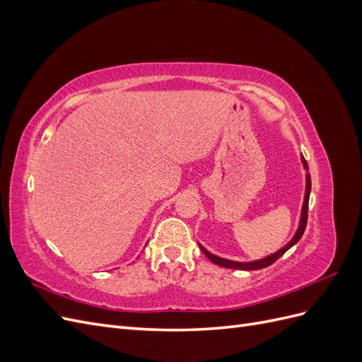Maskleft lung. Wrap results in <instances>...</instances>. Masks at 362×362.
Instances as JSON below:
<instances>
[{
    "mask_svg": "<svg viewBox=\"0 0 362 362\" xmlns=\"http://www.w3.org/2000/svg\"><path fill=\"white\" fill-rule=\"evenodd\" d=\"M302 163H303V168L308 170V164H306L303 156H302ZM310 192H311V177L310 173L306 172V187H305V198H303V205H302V211H300V221H299V228L298 231H296V234L293 235V238L290 240V242L281 247L278 252H275V254L272 255H267L266 258H261V259H255V261H247V262H240V261H231V259H226V258H221L217 255H213L211 252H208L202 245H199L201 250L205 254V257L213 261L214 264L221 266V267H226V269H237V270H258V269H264V267H269L270 264H273L278 258H281L286 252L294 246L296 243L299 242L300 237L303 235L305 233V228H306V218H308V202H310Z\"/></svg>",
    "mask_w": 362,
    "mask_h": 362,
    "instance_id": "1",
    "label": "left lung"
}]
</instances>
